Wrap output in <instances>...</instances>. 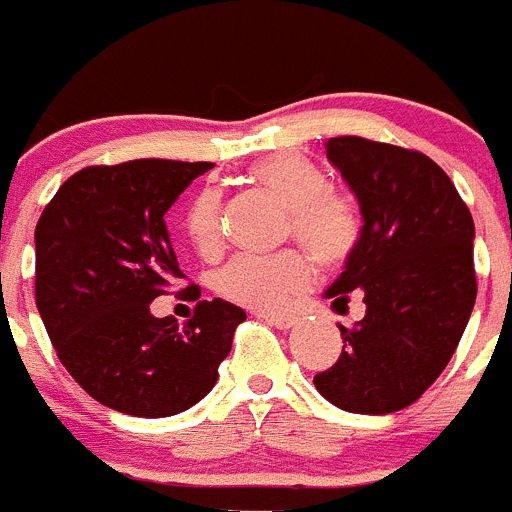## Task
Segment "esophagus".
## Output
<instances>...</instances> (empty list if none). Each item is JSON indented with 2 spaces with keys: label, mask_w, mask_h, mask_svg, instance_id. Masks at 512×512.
<instances>
[{
  "label": "esophagus",
  "mask_w": 512,
  "mask_h": 512,
  "mask_svg": "<svg viewBox=\"0 0 512 512\" xmlns=\"http://www.w3.org/2000/svg\"><path fill=\"white\" fill-rule=\"evenodd\" d=\"M264 320H269V323L279 330H292L300 325V320H297L295 315H264Z\"/></svg>",
  "instance_id": "obj_1"
}]
</instances>
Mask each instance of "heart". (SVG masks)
Masks as SVG:
<instances>
[{"label": "heart", "instance_id": "b5f03b06", "mask_svg": "<svg viewBox=\"0 0 512 512\" xmlns=\"http://www.w3.org/2000/svg\"><path fill=\"white\" fill-rule=\"evenodd\" d=\"M251 179L289 210L287 233L323 266H338L356 251L361 238V212L348 194L328 189L318 166L292 153L259 161ZM187 235L200 256L212 259L223 248L220 194L205 189L187 212ZM310 256L300 248L279 253H241L217 274V292L235 305L256 312H277L310 284Z\"/></svg>", "mask_w": 512, "mask_h": 512}]
</instances>
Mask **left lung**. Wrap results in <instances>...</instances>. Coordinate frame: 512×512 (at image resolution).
Listing matches in <instances>:
<instances>
[{
  "instance_id": "left-lung-1",
  "label": "left lung",
  "mask_w": 512,
  "mask_h": 512,
  "mask_svg": "<svg viewBox=\"0 0 512 512\" xmlns=\"http://www.w3.org/2000/svg\"><path fill=\"white\" fill-rule=\"evenodd\" d=\"M325 153L364 220L359 246L325 297L341 310L361 292L366 315L354 330L338 325L341 356L312 382L348 413H397L446 369L472 315V212L423 153L356 135L330 138Z\"/></svg>"
}]
</instances>
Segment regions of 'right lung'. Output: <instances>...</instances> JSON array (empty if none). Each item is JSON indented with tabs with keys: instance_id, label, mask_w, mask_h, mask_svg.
Instances as JSON below:
<instances>
[{
	"instance_id": "1",
	"label": "right lung",
	"mask_w": 512,
	"mask_h": 512,
	"mask_svg": "<svg viewBox=\"0 0 512 512\" xmlns=\"http://www.w3.org/2000/svg\"><path fill=\"white\" fill-rule=\"evenodd\" d=\"M212 164L138 158L89 166L61 184L35 225V302L61 364L97 402L169 418L202 400L246 312L194 307L179 328L151 302L182 279L166 212Z\"/></svg>"
}]
</instances>
